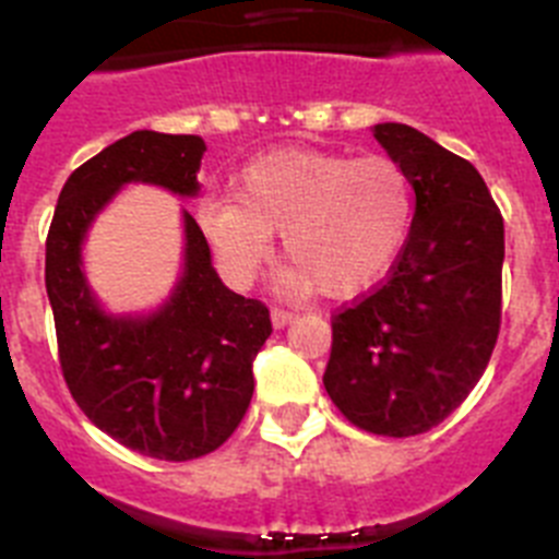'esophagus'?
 <instances>
[{"label": "esophagus", "instance_id": "esophagus-1", "mask_svg": "<svg viewBox=\"0 0 559 559\" xmlns=\"http://www.w3.org/2000/svg\"><path fill=\"white\" fill-rule=\"evenodd\" d=\"M296 316L290 313V310H285V308H271V324H274L276 330H283V328H288L290 322H294Z\"/></svg>", "mask_w": 559, "mask_h": 559}]
</instances>
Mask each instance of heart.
Wrapping results in <instances>:
<instances>
[{"instance_id": "heart-1", "label": "heart", "mask_w": 559, "mask_h": 559, "mask_svg": "<svg viewBox=\"0 0 559 559\" xmlns=\"http://www.w3.org/2000/svg\"><path fill=\"white\" fill-rule=\"evenodd\" d=\"M230 199L199 206V224L231 283L246 285L283 235L285 294L349 299L374 288L403 254L414 187L389 156L285 147L237 173Z\"/></svg>"}]
</instances>
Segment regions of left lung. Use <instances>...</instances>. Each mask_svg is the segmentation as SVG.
I'll list each match as a JSON object with an SVG mask.
<instances>
[{"mask_svg":"<svg viewBox=\"0 0 559 559\" xmlns=\"http://www.w3.org/2000/svg\"><path fill=\"white\" fill-rule=\"evenodd\" d=\"M374 140L406 170L414 224L389 280L333 319L324 389L369 433L414 437L459 408L501 328L503 218L476 167L403 122Z\"/></svg>","mask_w":559,"mask_h":559,"instance_id":"8db88e82","label":"left lung"}]
</instances>
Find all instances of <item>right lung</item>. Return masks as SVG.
Listing matches in <instances>:
<instances>
[{"label":"right lung","instance_id":"right-lung-1","mask_svg":"<svg viewBox=\"0 0 559 559\" xmlns=\"http://www.w3.org/2000/svg\"><path fill=\"white\" fill-rule=\"evenodd\" d=\"M204 151L192 133H128L69 176L47 235L44 280L69 392L103 433L165 462L206 456L240 426L254 394L251 364L271 335L269 308L221 283L187 210L181 274L147 313L103 308L83 271V243L128 185L195 199Z\"/></svg>","mask_w":559,"mask_h":559}]
</instances>
